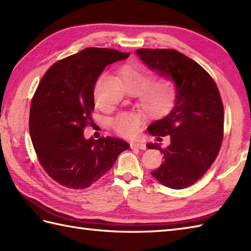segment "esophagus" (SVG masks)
I'll use <instances>...</instances> for the list:
<instances>
[{
	"label": "esophagus",
	"instance_id": "1",
	"mask_svg": "<svg viewBox=\"0 0 251 251\" xmlns=\"http://www.w3.org/2000/svg\"><path fill=\"white\" fill-rule=\"evenodd\" d=\"M131 149H140V150H146V145L142 141H132L130 142Z\"/></svg>",
	"mask_w": 251,
	"mask_h": 251
}]
</instances>
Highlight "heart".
Returning a JSON list of instances; mask_svg holds the SVG:
<instances>
[{
    "label": "heart",
    "instance_id": "1",
    "mask_svg": "<svg viewBox=\"0 0 251 251\" xmlns=\"http://www.w3.org/2000/svg\"><path fill=\"white\" fill-rule=\"evenodd\" d=\"M122 81L127 86L138 88V97L141 108L147 113L154 116H163L173 109L176 100V94L173 85L165 79L148 81L150 73L139 63H127L120 70ZM95 102L99 105L95 95ZM141 124L139 115L130 112H124L115 116L111 121L113 129L122 136H135Z\"/></svg>",
    "mask_w": 251,
    "mask_h": 251
}]
</instances>
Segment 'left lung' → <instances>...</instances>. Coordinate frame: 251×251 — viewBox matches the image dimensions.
Wrapping results in <instances>:
<instances>
[{
	"mask_svg": "<svg viewBox=\"0 0 251 251\" xmlns=\"http://www.w3.org/2000/svg\"><path fill=\"white\" fill-rule=\"evenodd\" d=\"M145 65L176 86L174 109L153 122L148 131L169 146L150 142L148 149L164 154L161 166L151 173L170 189L188 188L201 179L219 153L223 138L225 111L212 77L199 63L175 50H137Z\"/></svg>",
	"mask_w": 251,
	"mask_h": 251,
	"instance_id": "1",
	"label": "left lung"
}]
</instances>
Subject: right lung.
<instances>
[{
  "instance_id": "add662e5",
  "label": "right lung",
  "mask_w": 251,
  "mask_h": 251,
  "mask_svg": "<svg viewBox=\"0 0 251 251\" xmlns=\"http://www.w3.org/2000/svg\"><path fill=\"white\" fill-rule=\"evenodd\" d=\"M129 52L89 47L52 65L32 98L30 136L40 164L56 182L69 189L88 188L129 149L114 137L86 139L92 124L94 88L104 68Z\"/></svg>"
}]
</instances>
